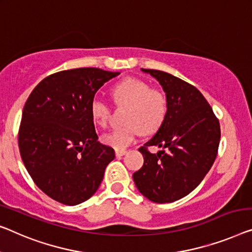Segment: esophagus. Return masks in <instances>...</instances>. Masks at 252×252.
Listing matches in <instances>:
<instances>
[{"label": "esophagus", "mask_w": 252, "mask_h": 252, "mask_svg": "<svg viewBox=\"0 0 252 252\" xmlns=\"http://www.w3.org/2000/svg\"><path fill=\"white\" fill-rule=\"evenodd\" d=\"M126 154V150H115L116 157H122V156H125Z\"/></svg>", "instance_id": "esophagus-1"}]
</instances>
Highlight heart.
Masks as SVG:
<instances>
[{
	"instance_id": "obj_1",
	"label": "heart",
	"mask_w": 252,
	"mask_h": 252,
	"mask_svg": "<svg viewBox=\"0 0 252 252\" xmlns=\"http://www.w3.org/2000/svg\"><path fill=\"white\" fill-rule=\"evenodd\" d=\"M112 96L120 106H126V125L104 133L102 141L116 150H125L144 133H153L162 126L166 115L167 102L164 93L150 88L147 82L137 78H126L112 88ZM90 114L95 123L105 126L111 115L106 100L95 97L90 103Z\"/></svg>"
}]
</instances>
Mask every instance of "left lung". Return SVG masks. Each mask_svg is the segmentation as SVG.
<instances>
[{
	"label": "left lung",
	"mask_w": 252,
	"mask_h": 252,
	"mask_svg": "<svg viewBox=\"0 0 252 252\" xmlns=\"http://www.w3.org/2000/svg\"><path fill=\"white\" fill-rule=\"evenodd\" d=\"M141 71L162 86L167 110L155 136L139 148L144 165L133 173V181L150 201L173 202L196 189L213 166L220 140V122L192 85L164 71ZM149 145L162 150L152 154Z\"/></svg>",
	"instance_id": "obj_1"
}]
</instances>
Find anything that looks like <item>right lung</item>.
Instances as JSON below:
<instances>
[{"mask_svg":"<svg viewBox=\"0 0 252 252\" xmlns=\"http://www.w3.org/2000/svg\"><path fill=\"white\" fill-rule=\"evenodd\" d=\"M120 72L97 67L60 71L36 86L22 111L19 150L40 190L61 204L79 205L93 196L114 159L98 141L90 103Z\"/></svg>","mask_w":252,"mask_h":252,"instance_id":"right-lung-1","label":"right lung"}]
</instances>
